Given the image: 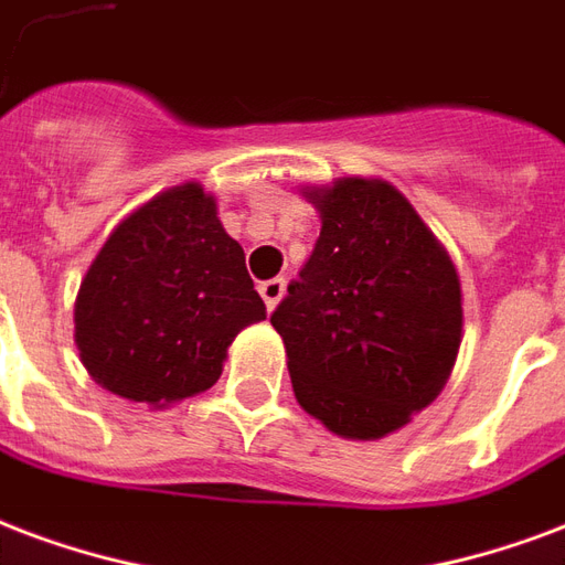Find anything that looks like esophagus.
Returning <instances> with one entry per match:
<instances>
[{
    "label": "esophagus",
    "mask_w": 565,
    "mask_h": 565,
    "mask_svg": "<svg viewBox=\"0 0 565 565\" xmlns=\"http://www.w3.org/2000/svg\"><path fill=\"white\" fill-rule=\"evenodd\" d=\"M258 295H262V300H265V307L274 312L279 300H282V295H286V279L274 277V279H265V282H258Z\"/></svg>",
    "instance_id": "obj_1"
}]
</instances>
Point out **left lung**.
Here are the masks:
<instances>
[{
  "label": "left lung",
  "mask_w": 565,
  "mask_h": 565,
  "mask_svg": "<svg viewBox=\"0 0 565 565\" xmlns=\"http://www.w3.org/2000/svg\"><path fill=\"white\" fill-rule=\"evenodd\" d=\"M321 235L270 316L300 408L348 440L408 426L447 387L461 279L414 205L381 178L303 186Z\"/></svg>",
  "instance_id": "left-lung-1"
}]
</instances>
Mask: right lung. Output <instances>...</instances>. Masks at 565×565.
<instances>
[{"label":"right lung","mask_w":565,"mask_h":565,"mask_svg":"<svg viewBox=\"0 0 565 565\" xmlns=\"http://www.w3.org/2000/svg\"><path fill=\"white\" fill-rule=\"evenodd\" d=\"M244 249L199 181L134 207L92 258L74 303V342L109 393L169 408L223 372L228 345L262 321Z\"/></svg>","instance_id":"1"}]
</instances>
